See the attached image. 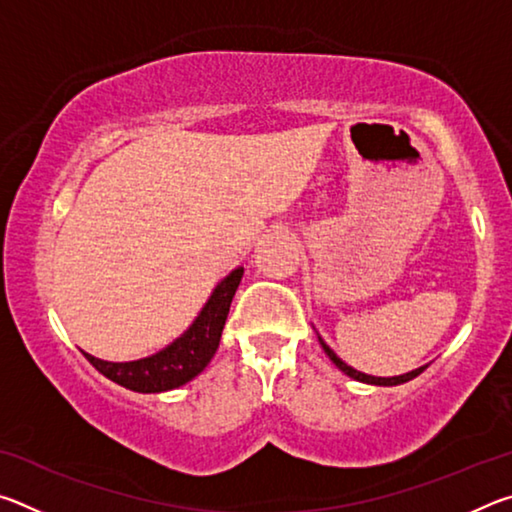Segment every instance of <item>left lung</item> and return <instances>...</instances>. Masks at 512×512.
I'll return each mask as SVG.
<instances>
[{
	"instance_id": "obj_1",
	"label": "left lung",
	"mask_w": 512,
	"mask_h": 512,
	"mask_svg": "<svg viewBox=\"0 0 512 512\" xmlns=\"http://www.w3.org/2000/svg\"><path fill=\"white\" fill-rule=\"evenodd\" d=\"M318 341H320V345H323V350L327 352V357L336 363V368L343 370L345 375L352 377V379L363 381V384H375V386H397V384H404V381H411V379H415V377L420 375V372H422L424 368H427V366H422V368H418V370H411V372H406V375H400V377H372V375H366V372H359V370H354L352 366H348V363L341 361V359L336 357V354H334V350L329 348V345H327L323 339H320V336H318Z\"/></svg>"
}]
</instances>
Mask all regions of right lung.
<instances>
[{"instance_id": "1", "label": "right lung", "mask_w": 512, "mask_h": 512, "mask_svg": "<svg viewBox=\"0 0 512 512\" xmlns=\"http://www.w3.org/2000/svg\"><path fill=\"white\" fill-rule=\"evenodd\" d=\"M244 275V268L232 271L225 280L214 289L212 298L207 300L201 316L196 323L173 341L169 348L153 354L140 361H126V363H112L94 359L92 354H85L94 368H97L103 377H108L115 384L131 388L135 393H162L171 391L187 384L194 379L198 372H203L207 363L212 361L216 348H219L221 332L228 318L230 302L235 298V291Z\"/></svg>"}]
</instances>
